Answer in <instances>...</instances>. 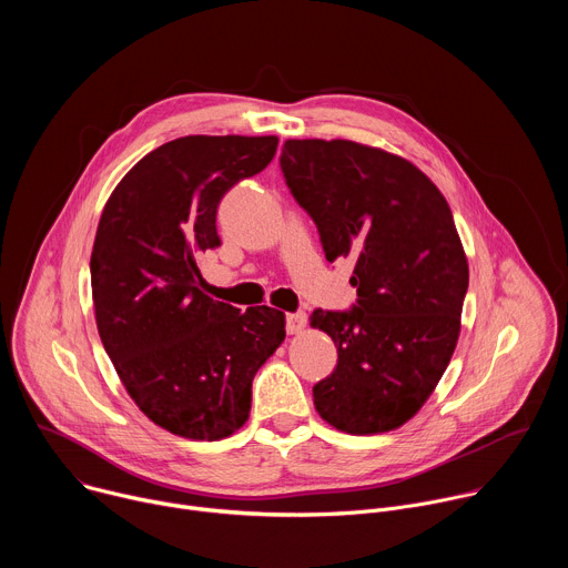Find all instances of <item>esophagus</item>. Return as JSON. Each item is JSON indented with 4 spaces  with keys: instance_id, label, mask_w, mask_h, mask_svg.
<instances>
[{
    "instance_id": "1",
    "label": "esophagus",
    "mask_w": 568,
    "mask_h": 568,
    "mask_svg": "<svg viewBox=\"0 0 568 568\" xmlns=\"http://www.w3.org/2000/svg\"><path fill=\"white\" fill-rule=\"evenodd\" d=\"M305 323H307L305 312H292L285 316V328L290 335H298L305 328Z\"/></svg>"
}]
</instances>
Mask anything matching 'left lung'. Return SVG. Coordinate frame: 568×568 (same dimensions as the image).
Returning <instances> with one entry per match:
<instances>
[{
  "mask_svg": "<svg viewBox=\"0 0 568 568\" xmlns=\"http://www.w3.org/2000/svg\"><path fill=\"white\" fill-rule=\"evenodd\" d=\"M281 171L326 261H355L357 301L312 312L339 357L314 384V407L346 434L395 429L432 395L458 342L469 272L449 204L407 159L346 139H290Z\"/></svg>",
  "mask_w": 568,
  "mask_h": 568,
  "instance_id": "1",
  "label": "left lung"
}]
</instances>
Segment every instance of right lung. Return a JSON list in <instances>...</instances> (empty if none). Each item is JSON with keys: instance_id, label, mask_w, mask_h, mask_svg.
I'll return each mask as SVG.
<instances>
[{"instance_id": "right-lung-1", "label": "right lung", "mask_w": 568, "mask_h": 568, "mask_svg": "<svg viewBox=\"0 0 568 568\" xmlns=\"http://www.w3.org/2000/svg\"><path fill=\"white\" fill-rule=\"evenodd\" d=\"M276 136H182L159 145L108 200L92 252L97 326L123 386L159 427L220 440L247 423L256 371L285 314L206 296L195 258L220 247L215 215L265 171Z\"/></svg>"}]
</instances>
